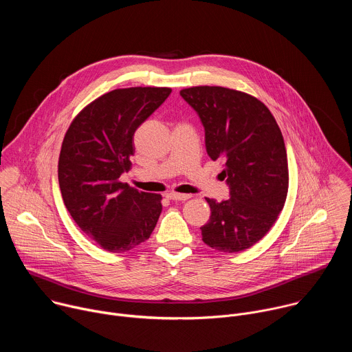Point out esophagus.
<instances>
[{
    "label": "esophagus",
    "instance_id": "esophagus-1",
    "mask_svg": "<svg viewBox=\"0 0 352 352\" xmlns=\"http://www.w3.org/2000/svg\"><path fill=\"white\" fill-rule=\"evenodd\" d=\"M166 197L167 199H170V200H188L189 197H190V195H186V193H177V192H168L167 195H166Z\"/></svg>",
    "mask_w": 352,
    "mask_h": 352
}]
</instances>
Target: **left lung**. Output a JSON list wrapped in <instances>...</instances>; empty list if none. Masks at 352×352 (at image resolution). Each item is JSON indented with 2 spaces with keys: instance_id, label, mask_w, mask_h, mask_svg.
Listing matches in <instances>:
<instances>
[{
  "instance_id": "obj_1",
  "label": "left lung",
  "mask_w": 352,
  "mask_h": 352,
  "mask_svg": "<svg viewBox=\"0 0 352 352\" xmlns=\"http://www.w3.org/2000/svg\"><path fill=\"white\" fill-rule=\"evenodd\" d=\"M205 128L209 157L221 171L230 199L206 197L212 214L202 239L219 252H241L261 241L276 223L288 190V162L281 131L254 96L221 86L179 91Z\"/></svg>"
}]
</instances>
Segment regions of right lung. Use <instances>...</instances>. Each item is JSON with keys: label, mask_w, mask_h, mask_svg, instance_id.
I'll return each mask as SVG.
<instances>
[{"label": "right lung", "mask_w": 352, "mask_h": 352, "mask_svg": "<svg viewBox=\"0 0 352 352\" xmlns=\"http://www.w3.org/2000/svg\"><path fill=\"white\" fill-rule=\"evenodd\" d=\"M170 87L116 89L86 106L69 125L58 160L64 204L78 227L109 252L148 239L162 195L120 181L131 168L135 131L170 96Z\"/></svg>", "instance_id": "right-lung-1"}]
</instances>
